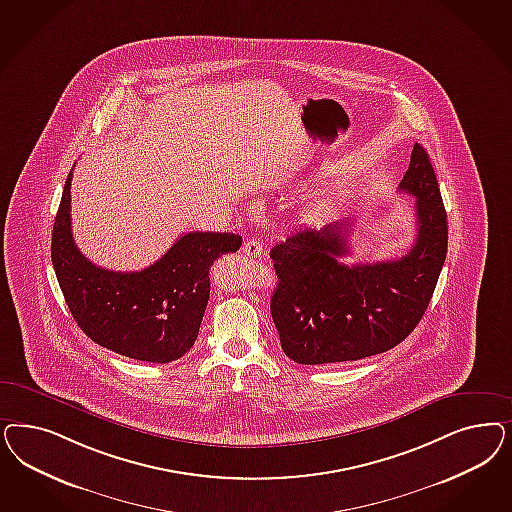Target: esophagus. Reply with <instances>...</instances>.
Here are the masks:
<instances>
[{"label":"esophagus","mask_w":512,"mask_h":512,"mask_svg":"<svg viewBox=\"0 0 512 512\" xmlns=\"http://www.w3.org/2000/svg\"><path fill=\"white\" fill-rule=\"evenodd\" d=\"M264 252L265 250L264 247H262V243L256 241V239H248L247 243L243 245V254L250 256V258H260Z\"/></svg>","instance_id":"obj_1"}]
</instances>
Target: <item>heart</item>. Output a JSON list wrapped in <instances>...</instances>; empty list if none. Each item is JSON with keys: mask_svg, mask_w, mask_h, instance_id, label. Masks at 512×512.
<instances>
[{"mask_svg": "<svg viewBox=\"0 0 512 512\" xmlns=\"http://www.w3.org/2000/svg\"><path fill=\"white\" fill-rule=\"evenodd\" d=\"M311 213H313V215L316 213V207H311Z\"/></svg>", "mask_w": 512, "mask_h": 512, "instance_id": "obj_1", "label": "heart"}]
</instances>
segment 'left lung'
Masks as SVG:
<instances>
[{
    "mask_svg": "<svg viewBox=\"0 0 512 512\" xmlns=\"http://www.w3.org/2000/svg\"><path fill=\"white\" fill-rule=\"evenodd\" d=\"M399 192L416 198L411 250L377 264H343L352 222L303 228L271 248V316L296 363L354 362L399 345L428 309L445 264L446 211L428 152L418 143Z\"/></svg>",
    "mask_w": 512,
    "mask_h": 512,
    "instance_id": "left-lung-1",
    "label": "left lung"
}]
</instances>
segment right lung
<instances>
[{
    "label": "right lung",
    "instance_id": "1",
    "mask_svg": "<svg viewBox=\"0 0 512 512\" xmlns=\"http://www.w3.org/2000/svg\"><path fill=\"white\" fill-rule=\"evenodd\" d=\"M71 173L52 228V265L79 328L103 348L139 362L182 358L198 339L209 301V269L237 252L235 233H184L143 271H109L86 260L71 233Z\"/></svg>",
    "mask_w": 512,
    "mask_h": 512
}]
</instances>
